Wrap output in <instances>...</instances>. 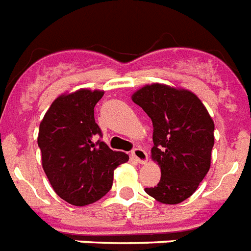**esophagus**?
<instances>
[{
	"mask_svg": "<svg viewBox=\"0 0 251 251\" xmlns=\"http://www.w3.org/2000/svg\"><path fill=\"white\" fill-rule=\"evenodd\" d=\"M131 154L132 157L135 158L139 164H146L147 161H148V154H147L146 151L142 150V148H135V150L131 152Z\"/></svg>",
	"mask_w": 251,
	"mask_h": 251,
	"instance_id": "obj_1",
	"label": "esophagus"
}]
</instances>
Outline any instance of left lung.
Instances as JSON below:
<instances>
[{
	"mask_svg": "<svg viewBox=\"0 0 251 251\" xmlns=\"http://www.w3.org/2000/svg\"><path fill=\"white\" fill-rule=\"evenodd\" d=\"M153 124L151 157L161 169L151 197L176 205L195 193L207 174L214 146V121L196 94L166 83H151L131 95Z\"/></svg>",
	"mask_w": 251,
	"mask_h": 251,
	"instance_id": "left-lung-1",
	"label": "left lung"
}]
</instances>
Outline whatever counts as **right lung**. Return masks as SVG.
I'll use <instances>...</instances> for the list:
<instances>
[{
  "label": "right lung",
  "instance_id": "obj_1",
  "mask_svg": "<svg viewBox=\"0 0 251 251\" xmlns=\"http://www.w3.org/2000/svg\"><path fill=\"white\" fill-rule=\"evenodd\" d=\"M103 95V90L86 87L67 91L52 101L40 124L37 143L45 174L55 193L75 206L107 195L115 169L129 160L104 142H95L101 131L94 107Z\"/></svg>",
  "mask_w": 251,
  "mask_h": 251
}]
</instances>
